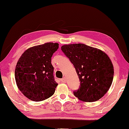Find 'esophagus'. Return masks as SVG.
Returning <instances> with one entry per match:
<instances>
[{"instance_id":"obj_1","label":"esophagus","mask_w":129,"mask_h":129,"mask_svg":"<svg viewBox=\"0 0 129 129\" xmlns=\"http://www.w3.org/2000/svg\"><path fill=\"white\" fill-rule=\"evenodd\" d=\"M60 81H61V83H65L66 82V77H64V78H63V79H61Z\"/></svg>"}]
</instances>
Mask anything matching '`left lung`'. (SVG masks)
Masks as SVG:
<instances>
[{
    "label": "left lung",
    "mask_w": 129,
    "mask_h": 129,
    "mask_svg": "<svg viewBox=\"0 0 129 129\" xmlns=\"http://www.w3.org/2000/svg\"><path fill=\"white\" fill-rule=\"evenodd\" d=\"M61 50L75 66L80 87L74 95L81 101L93 102L104 96L112 85L114 68L105 52L82 43L64 45Z\"/></svg>",
    "instance_id": "8db88e82"
}]
</instances>
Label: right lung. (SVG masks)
<instances>
[{"instance_id": "1", "label": "right lung", "mask_w": 129, "mask_h": 129, "mask_svg": "<svg viewBox=\"0 0 129 129\" xmlns=\"http://www.w3.org/2000/svg\"><path fill=\"white\" fill-rule=\"evenodd\" d=\"M59 48L57 43L48 42L29 47L17 61L15 80L19 90L34 102L45 100L54 93L58 84L51 63L53 54Z\"/></svg>"}]
</instances>
